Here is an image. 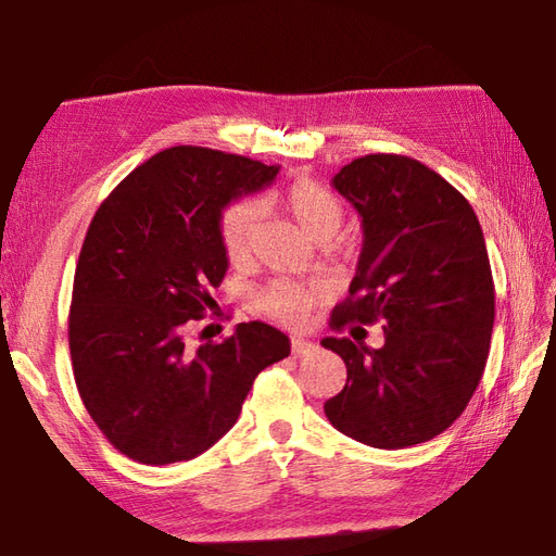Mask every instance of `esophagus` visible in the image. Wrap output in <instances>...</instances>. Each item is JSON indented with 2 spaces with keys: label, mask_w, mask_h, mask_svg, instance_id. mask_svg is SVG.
<instances>
[{
  "label": "esophagus",
  "mask_w": 556,
  "mask_h": 556,
  "mask_svg": "<svg viewBox=\"0 0 556 556\" xmlns=\"http://www.w3.org/2000/svg\"><path fill=\"white\" fill-rule=\"evenodd\" d=\"M316 343L306 341V338H291V353L294 355H312L316 353Z\"/></svg>",
  "instance_id": "esophagus-1"
}]
</instances>
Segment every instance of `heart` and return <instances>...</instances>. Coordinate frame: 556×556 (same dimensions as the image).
<instances>
[{
	"instance_id": "obj_1",
	"label": "heart",
	"mask_w": 556,
	"mask_h": 556,
	"mask_svg": "<svg viewBox=\"0 0 556 556\" xmlns=\"http://www.w3.org/2000/svg\"><path fill=\"white\" fill-rule=\"evenodd\" d=\"M262 201L260 205H267ZM260 205L255 203H235L220 218V240L223 250L232 265L250 262L257 250L260 240ZM279 205L294 220L296 228L308 240L324 244L333 238L343 223V205L326 186L312 178H301L291 184ZM318 299V289L291 285V281H275L257 294V308L267 316L287 326H304L308 314Z\"/></svg>"
}]
</instances>
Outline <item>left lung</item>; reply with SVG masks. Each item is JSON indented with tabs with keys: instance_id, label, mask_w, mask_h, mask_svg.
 <instances>
[{
	"instance_id": "8db88e82",
	"label": "left lung",
	"mask_w": 556,
	"mask_h": 556,
	"mask_svg": "<svg viewBox=\"0 0 556 556\" xmlns=\"http://www.w3.org/2000/svg\"><path fill=\"white\" fill-rule=\"evenodd\" d=\"M331 186L363 225L351 296L331 326L380 321L384 345L324 338L348 368L324 412L361 444H421L454 425L485 370L495 289L481 223L446 178L409 156H361Z\"/></svg>"
}]
</instances>
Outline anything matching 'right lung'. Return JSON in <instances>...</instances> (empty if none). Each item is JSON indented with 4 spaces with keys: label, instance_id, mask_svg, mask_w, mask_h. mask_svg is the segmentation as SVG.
I'll return each mask as SVG.
<instances>
[{
    "label": "right lung",
    "instance_id": "right-lung-1",
    "mask_svg": "<svg viewBox=\"0 0 556 556\" xmlns=\"http://www.w3.org/2000/svg\"><path fill=\"white\" fill-rule=\"evenodd\" d=\"M277 174L218 149L172 147L98 208L75 267L68 343L80 400L119 454L149 466L203 454L238 421L257 375L289 355V338L262 321L186 345L228 271L223 211Z\"/></svg>",
    "mask_w": 556,
    "mask_h": 556
}]
</instances>
